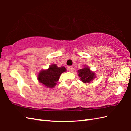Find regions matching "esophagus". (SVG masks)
<instances>
[{"instance_id":"1","label":"esophagus","mask_w":131,"mask_h":131,"mask_svg":"<svg viewBox=\"0 0 131 131\" xmlns=\"http://www.w3.org/2000/svg\"><path fill=\"white\" fill-rule=\"evenodd\" d=\"M68 70H69V72H72L73 71L74 68H73V66H69L68 68Z\"/></svg>"}]
</instances>
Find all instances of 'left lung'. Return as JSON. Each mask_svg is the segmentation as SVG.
Here are the masks:
<instances>
[{"label":"left lung","instance_id":"left-lung-1","mask_svg":"<svg viewBox=\"0 0 131 131\" xmlns=\"http://www.w3.org/2000/svg\"><path fill=\"white\" fill-rule=\"evenodd\" d=\"M77 73L80 79L85 84L90 83L96 77L95 73L91 70L90 68L87 65H84L83 68L78 70Z\"/></svg>","mask_w":131,"mask_h":131}]
</instances>
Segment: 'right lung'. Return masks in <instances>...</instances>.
I'll return each mask as SVG.
<instances>
[{"label": "right lung", "instance_id": "right-lung-1", "mask_svg": "<svg viewBox=\"0 0 131 131\" xmlns=\"http://www.w3.org/2000/svg\"><path fill=\"white\" fill-rule=\"evenodd\" d=\"M66 71L65 66L58 67L56 64H52L49 66L47 69L40 71L37 79L39 83L45 87L54 88L57 85L61 74Z\"/></svg>", "mask_w": 131, "mask_h": 131}]
</instances>
